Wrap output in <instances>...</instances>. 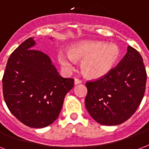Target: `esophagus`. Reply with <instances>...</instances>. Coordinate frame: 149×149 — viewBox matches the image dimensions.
<instances>
[{
	"mask_svg": "<svg viewBox=\"0 0 149 149\" xmlns=\"http://www.w3.org/2000/svg\"><path fill=\"white\" fill-rule=\"evenodd\" d=\"M82 83V80L79 79H77V78H75L74 79V84L75 85H77V84H79Z\"/></svg>",
	"mask_w": 149,
	"mask_h": 149,
	"instance_id": "obj_1",
	"label": "esophagus"
}]
</instances>
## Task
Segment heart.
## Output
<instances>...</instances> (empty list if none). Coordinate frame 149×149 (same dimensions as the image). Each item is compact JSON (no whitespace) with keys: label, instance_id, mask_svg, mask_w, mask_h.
<instances>
[{"label":"heart","instance_id":"heart-1","mask_svg":"<svg viewBox=\"0 0 149 149\" xmlns=\"http://www.w3.org/2000/svg\"><path fill=\"white\" fill-rule=\"evenodd\" d=\"M120 55V49L114 43L85 40L74 44L70 52L58 51V59L63 70L68 72L74 69L76 59H83L81 69L84 74L97 79L111 72L118 63Z\"/></svg>","mask_w":149,"mask_h":149}]
</instances>
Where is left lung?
<instances>
[{
  "instance_id": "1",
  "label": "left lung",
  "mask_w": 149,
  "mask_h": 149,
  "mask_svg": "<svg viewBox=\"0 0 149 149\" xmlns=\"http://www.w3.org/2000/svg\"><path fill=\"white\" fill-rule=\"evenodd\" d=\"M146 79L143 58L135 49L128 45L126 55L111 72L98 79L86 82V110L99 124H122L141 104Z\"/></svg>"
}]
</instances>
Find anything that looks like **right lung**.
Segmentation results:
<instances>
[{
  "label": "right lung",
  "mask_w": 149,
  "mask_h": 149,
  "mask_svg": "<svg viewBox=\"0 0 149 149\" xmlns=\"http://www.w3.org/2000/svg\"><path fill=\"white\" fill-rule=\"evenodd\" d=\"M29 38L13 52L3 73V99L9 111L26 126L47 127L57 119L74 79L63 78L47 54L34 49Z\"/></svg>",
  "instance_id": "1"
}]
</instances>
